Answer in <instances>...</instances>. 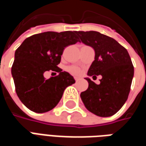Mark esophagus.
Listing matches in <instances>:
<instances>
[{"instance_id":"1","label":"esophagus","mask_w":146,"mask_h":146,"mask_svg":"<svg viewBox=\"0 0 146 146\" xmlns=\"http://www.w3.org/2000/svg\"><path fill=\"white\" fill-rule=\"evenodd\" d=\"M74 79L76 80V82H77V81L79 80V78H78V77H74Z\"/></svg>"}]
</instances>
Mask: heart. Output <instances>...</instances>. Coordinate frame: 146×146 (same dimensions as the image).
<instances>
[{
    "instance_id": "1",
    "label": "heart",
    "mask_w": 146,
    "mask_h": 146,
    "mask_svg": "<svg viewBox=\"0 0 146 146\" xmlns=\"http://www.w3.org/2000/svg\"><path fill=\"white\" fill-rule=\"evenodd\" d=\"M68 70L70 71V73L75 74V75H78L80 73H81V70L80 69L79 67L76 66H70L68 68Z\"/></svg>"
}]
</instances>
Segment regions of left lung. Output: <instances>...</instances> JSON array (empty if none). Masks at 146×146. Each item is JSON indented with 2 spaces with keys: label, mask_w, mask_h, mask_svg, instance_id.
Masks as SVG:
<instances>
[{
  "label": "left lung",
  "mask_w": 146,
  "mask_h": 146,
  "mask_svg": "<svg viewBox=\"0 0 146 146\" xmlns=\"http://www.w3.org/2000/svg\"><path fill=\"white\" fill-rule=\"evenodd\" d=\"M76 35L95 50V61L88 75L102 76L99 84L85 78L88 88L80 98L91 113L102 117L113 116L125 103L131 90L134 66L130 55L116 40L98 32L78 31Z\"/></svg>",
  "instance_id": "obj_1"
}]
</instances>
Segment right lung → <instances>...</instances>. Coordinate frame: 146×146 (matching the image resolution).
<instances>
[{
  "label": "right lung",
  "mask_w": 146,
  "mask_h": 146,
  "mask_svg": "<svg viewBox=\"0 0 146 146\" xmlns=\"http://www.w3.org/2000/svg\"><path fill=\"white\" fill-rule=\"evenodd\" d=\"M78 39L76 31H48L28 37L16 49L11 74L18 97L29 110L38 113L50 111L65 89L75 83L70 73L57 66L65 48L75 44ZM49 70L59 75L45 79L43 73Z\"/></svg>",
  "instance_id": "1"
}]
</instances>
